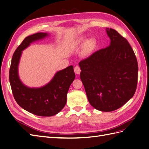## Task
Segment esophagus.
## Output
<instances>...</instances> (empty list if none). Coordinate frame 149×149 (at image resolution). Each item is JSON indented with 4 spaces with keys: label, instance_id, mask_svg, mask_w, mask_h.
<instances>
[{
    "label": "esophagus",
    "instance_id": "34e87169",
    "mask_svg": "<svg viewBox=\"0 0 149 149\" xmlns=\"http://www.w3.org/2000/svg\"><path fill=\"white\" fill-rule=\"evenodd\" d=\"M74 73L77 74H79L81 72V70H80V68L78 66H76L74 68Z\"/></svg>",
    "mask_w": 149,
    "mask_h": 149
}]
</instances>
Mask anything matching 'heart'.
<instances>
[{
  "label": "heart",
  "instance_id": "heart-1",
  "mask_svg": "<svg viewBox=\"0 0 149 149\" xmlns=\"http://www.w3.org/2000/svg\"><path fill=\"white\" fill-rule=\"evenodd\" d=\"M94 46V40L92 38H89L84 43V49L86 53H90Z\"/></svg>",
  "mask_w": 149,
  "mask_h": 149
}]
</instances>
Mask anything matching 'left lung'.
Returning a JSON list of instances; mask_svg holds the SVG:
<instances>
[{
  "mask_svg": "<svg viewBox=\"0 0 149 149\" xmlns=\"http://www.w3.org/2000/svg\"><path fill=\"white\" fill-rule=\"evenodd\" d=\"M109 45L79 62L80 78L93 107L110 112L131 99L137 85L138 64L128 41L116 30L106 28Z\"/></svg>",
  "mask_w": 149,
  "mask_h": 149,
  "instance_id": "left-lung-1",
  "label": "left lung"
}]
</instances>
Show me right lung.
<instances>
[{"mask_svg":"<svg viewBox=\"0 0 149 149\" xmlns=\"http://www.w3.org/2000/svg\"><path fill=\"white\" fill-rule=\"evenodd\" d=\"M47 36V33H37L26 37L13 53L9 71L10 84L15 100L26 111L39 116H52L63 109L66 103L68 91L75 78L73 66H70L58 71L43 87L30 88L21 82L18 66L22 51L31 43Z\"/></svg>","mask_w":149,"mask_h":149,"instance_id":"add662e5","label":"right lung"}]
</instances>
